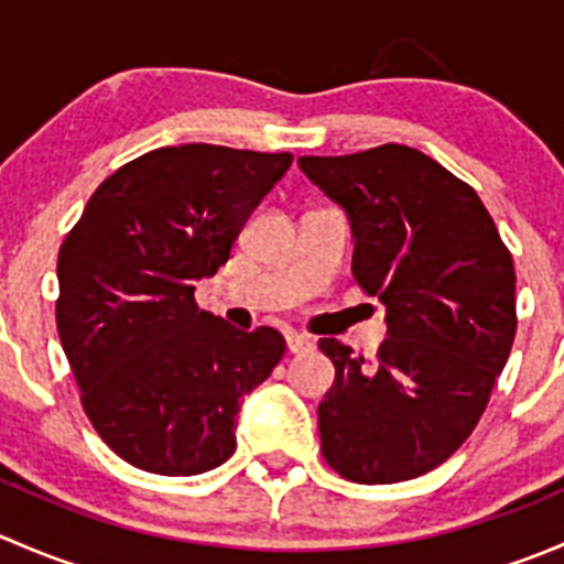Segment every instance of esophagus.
<instances>
[{"mask_svg": "<svg viewBox=\"0 0 564 564\" xmlns=\"http://www.w3.org/2000/svg\"><path fill=\"white\" fill-rule=\"evenodd\" d=\"M286 346L292 355H303V351L314 349V338H311V335H303V333H289Z\"/></svg>", "mask_w": 564, "mask_h": 564, "instance_id": "1", "label": "esophagus"}]
</instances>
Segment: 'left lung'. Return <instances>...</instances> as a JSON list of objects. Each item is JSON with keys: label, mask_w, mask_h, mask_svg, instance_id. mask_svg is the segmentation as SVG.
I'll return each mask as SVG.
<instances>
[{"label": "left lung", "mask_w": 564, "mask_h": 564, "mask_svg": "<svg viewBox=\"0 0 564 564\" xmlns=\"http://www.w3.org/2000/svg\"><path fill=\"white\" fill-rule=\"evenodd\" d=\"M349 220L351 272L384 305L373 360L318 340L335 382L318 403L324 460L351 482H401L475 431L516 338V272L466 182L403 144L297 158Z\"/></svg>", "instance_id": "1"}]
</instances>
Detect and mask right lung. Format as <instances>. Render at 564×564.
I'll return each instance as SVG.
<instances>
[{
	"label": "right lung",
	"instance_id": "right-lung-1",
	"mask_svg": "<svg viewBox=\"0 0 564 564\" xmlns=\"http://www.w3.org/2000/svg\"><path fill=\"white\" fill-rule=\"evenodd\" d=\"M289 166V152L161 147L108 176L62 242V349L84 412L128 464L187 477L235 453L237 412L286 340L231 327L193 292Z\"/></svg>",
	"mask_w": 564,
	"mask_h": 564
}]
</instances>
